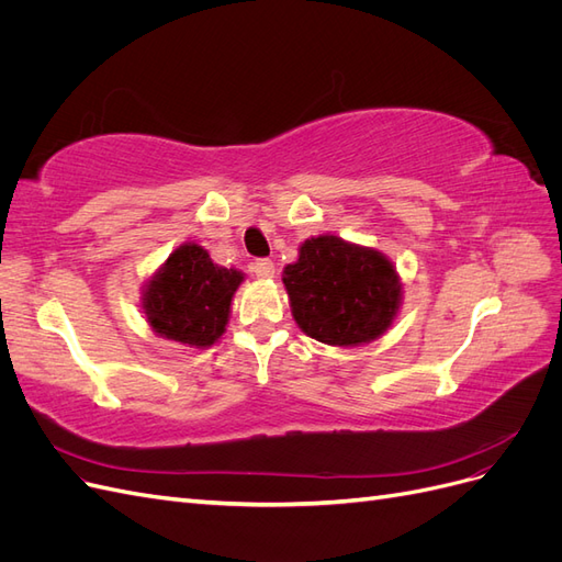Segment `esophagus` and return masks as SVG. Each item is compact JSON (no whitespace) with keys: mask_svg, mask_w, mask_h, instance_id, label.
I'll list each match as a JSON object with an SVG mask.
<instances>
[{"mask_svg":"<svg viewBox=\"0 0 562 562\" xmlns=\"http://www.w3.org/2000/svg\"><path fill=\"white\" fill-rule=\"evenodd\" d=\"M252 271H255V277H258V279H271V277H274V262L265 260V258L255 260Z\"/></svg>","mask_w":562,"mask_h":562,"instance_id":"esophagus-1","label":"esophagus"}]
</instances>
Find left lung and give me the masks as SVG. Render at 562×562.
I'll return each instance as SVG.
<instances>
[{"instance_id":"8db88e82","label":"left lung","mask_w":562,"mask_h":562,"mask_svg":"<svg viewBox=\"0 0 562 562\" xmlns=\"http://www.w3.org/2000/svg\"><path fill=\"white\" fill-rule=\"evenodd\" d=\"M283 285L304 335L333 347H359L389 330L401 307L396 267L375 248L323 234L300 246Z\"/></svg>"}]
</instances>
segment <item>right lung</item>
<instances>
[{
  "label": "right lung",
  "mask_w": 562,
  "mask_h": 562,
  "mask_svg": "<svg viewBox=\"0 0 562 562\" xmlns=\"http://www.w3.org/2000/svg\"><path fill=\"white\" fill-rule=\"evenodd\" d=\"M239 269L217 267L206 248L182 244L145 283L143 310L157 335L206 349L227 330Z\"/></svg>",
  "instance_id": "1"
}]
</instances>
